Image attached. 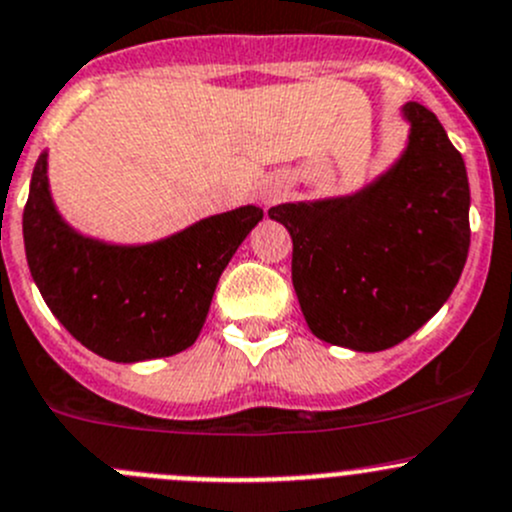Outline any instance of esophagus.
<instances>
[{
    "label": "esophagus",
    "instance_id": "1",
    "mask_svg": "<svg viewBox=\"0 0 512 512\" xmlns=\"http://www.w3.org/2000/svg\"><path fill=\"white\" fill-rule=\"evenodd\" d=\"M287 192V185L285 180H280V177H270V180H265V185L260 187V200L262 205H275V202H280L282 197H285Z\"/></svg>",
    "mask_w": 512,
    "mask_h": 512
}]
</instances>
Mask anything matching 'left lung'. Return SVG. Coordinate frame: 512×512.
Wrapping results in <instances>:
<instances>
[{
	"label": "left lung",
	"instance_id": "1",
	"mask_svg": "<svg viewBox=\"0 0 512 512\" xmlns=\"http://www.w3.org/2000/svg\"><path fill=\"white\" fill-rule=\"evenodd\" d=\"M403 155L362 190L270 207L292 237V285L312 335L380 352L425 325L458 285L470 250L460 152L428 107L408 102Z\"/></svg>",
	"mask_w": 512,
	"mask_h": 512
}]
</instances>
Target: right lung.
Listing matches in <instances>:
<instances>
[{
	"instance_id": "add662e5",
	"label": "right lung",
	"mask_w": 512,
	"mask_h": 512,
	"mask_svg": "<svg viewBox=\"0 0 512 512\" xmlns=\"http://www.w3.org/2000/svg\"><path fill=\"white\" fill-rule=\"evenodd\" d=\"M260 220L245 205L157 242L112 245L59 215L42 152L22 232L32 280L69 335L104 360L142 362L195 345L222 270Z\"/></svg>"
}]
</instances>
